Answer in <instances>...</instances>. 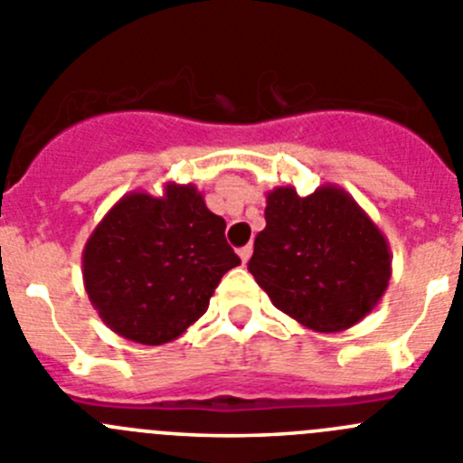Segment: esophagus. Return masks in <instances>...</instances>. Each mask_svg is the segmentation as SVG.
<instances>
[{
	"instance_id": "34e87169",
	"label": "esophagus",
	"mask_w": 463,
	"mask_h": 463,
	"mask_svg": "<svg viewBox=\"0 0 463 463\" xmlns=\"http://www.w3.org/2000/svg\"><path fill=\"white\" fill-rule=\"evenodd\" d=\"M237 253H240L241 262H244V265H246V262H249V258H251V253H253V246H251V244L241 246V249H240V251H237Z\"/></svg>"
}]
</instances>
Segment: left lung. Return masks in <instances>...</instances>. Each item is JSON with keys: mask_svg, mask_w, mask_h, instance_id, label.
<instances>
[{"mask_svg": "<svg viewBox=\"0 0 463 463\" xmlns=\"http://www.w3.org/2000/svg\"><path fill=\"white\" fill-rule=\"evenodd\" d=\"M265 222L249 271L276 308L319 334L373 313L392 274L391 246L343 187L322 184L308 196L274 187Z\"/></svg>", "mask_w": 463, "mask_h": 463, "instance_id": "obj_1", "label": "left lung"}]
</instances>
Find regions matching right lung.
<instances>
[{
	"instance_id": "add662e5",
	"label": "right lung",
	"mask_w": 463,
	"mask_h": 463,
	"mask_svg": "<svg viewBox=\"0 0 463 463\" xmlns=\"http://www.w3.org/2000/svg\"><path fill=\"white\" fill-rule=\"evenodd\" d=\"M223 231L226 222L192 183H166L162 196L125 194L81 251L90 304L132 343L180 338L205 315L222 276L240 265Z\"/></svg>"
}]
</instances>
